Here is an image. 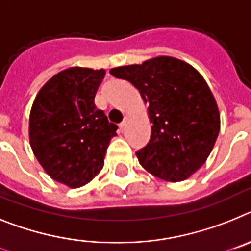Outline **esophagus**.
<instances>
[{
  "label": "esophagus",
  "mask_w": 251,
  "mask_h": 251,
  "mask_svg": "<svg viewBox=\"0 0 251 251\" xmlns=\"http://www.w3.org/2000/svg\"><path fill=\"white\" fill-rule=\"evenodd\" d=\"M128 120H130V119H128V116H125V119H124V121H123V123L120 124V126H119V127H120V130H121V131H123L124 128L126 127V125H127V123H128Z\"/></svg>",
  "instance_id": "obj_1"
}]
</instances>
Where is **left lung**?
<instances>
[{
	"label": "left lung",
	"instance_id": "8db88e82",
	"mask_svg": "<svg viewBox=\"0 0 251 251\" xmlns=\"http://www.w3.org/2000/svg\"><path fill=\"white\" fill-rule=\"evenodd\" d=\"M140 92L151 136L136 151L148 172L169 182L184 180L210 155L220 132L219 108L206 80L192 65L171 56L111 69Z\"/></svg>",
	"mask_w": 251,
	"mask_h": 251
}]
</instances>
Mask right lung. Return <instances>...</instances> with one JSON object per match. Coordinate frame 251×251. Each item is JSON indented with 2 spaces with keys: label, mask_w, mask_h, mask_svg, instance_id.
<instances>
[{
  "label": "right lung",
  "mask_w": 251,
  "mask_h": 251,
  "mask_svg": "<svg viewBox=\"0 0 251 251\" xmlns=\"http://www.w3.org/2000/svg\"><path fill=\"white\" fill-rule=\"evenodd\" d=\"M103 77V69H65L40 89L30 112L35 156L54 180L72 188L101 171L110 140L117 135V126L95 104Z\"/></svg>",
  "instance_id": "right-lung-1"
}]
</instances>
